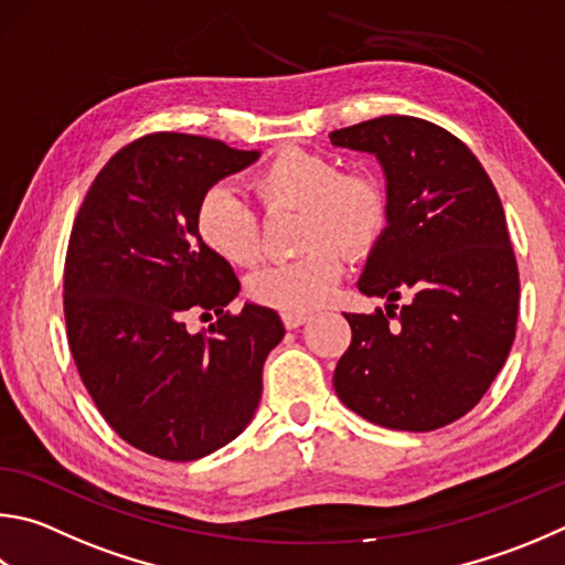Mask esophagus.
<instances>
[{"mask_svg":"<svg viewBox=\"0 0 565 565\" xmlns=\"http://www.w3.org/2000/svg\"><path fill=\"white\" fill-rule=\"evenodd\" d=\"M281 321H284L286 328H299V326L309 321V313H306V311H284Z\"/></svg>","mask_w":565,"mask_h":565,"instance_id":"obj_1","label":"esophagus"}]
</instances>
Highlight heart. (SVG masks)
<instances>
[{
    "instance_id": "obj_1",
    "label": "heart",
    "mask_w": 565,
    "mask_h": 565,
    "mask_svg": "<svg viewBox=\"0 0 565 565\" xmlns=\"http://www.w3.org/2000/svg\"><path fill=\"white\" fill-rule=\"evenodd\" d=\"M252 188L266 212L303 210L301 244L309 252L254 271L247 291L256 303L306 311L331 299L343 276V256L373 247L385 227L387 200L375 178L345 172L343 162L321 150L281 148L254 172ZM204 247L234 266H252L262 254V222L230 184H214L198 204Z\"/></svg>"
}]
</instances>
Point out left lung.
Masks as SVG:
<instances>
[{"label":"left lung","instance_id":"left-lung-1","mask_svg":"<svg viewBox=\"0 0 565 565\" xmlns=\"http://www.w3.org/2000/svg\"><path fill=\"white\" fill-rule=\"evenodd\" d=\"M331 142L373 152L387 180V227L358 281L387 303L345 313L353 338L333 387L367 423L439 429L484 397L514 343L519 266L504 207L475 152L429 120L381 116Z\"/></svg>","mask_w":565,"mask_h":565}]
</instances>
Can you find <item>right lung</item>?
I'll return each mask as SVG.
<instances>
[{
	"instance_id": "right-lung-1",
	"label": "right lung",
	"mask_w": 565,
	"mask_h": 565,
	"mask_svg": "<svg viewBox=\"0 0 565 565\" xmlns=\"http://www.w3.org/2000/svg\"><path fill=\"white\" fill-rule=\"evenodd\" d=\"M256 158L222 140L150 132L106 162L74 220L71 355L98 413L146 455L200 459L232 443L259 405L284 323L256 303L227 311L239 279L198 232L202 194ZM192 310L218 313L210 337L183 328Z\"/></svg>"
}]
</instances>
